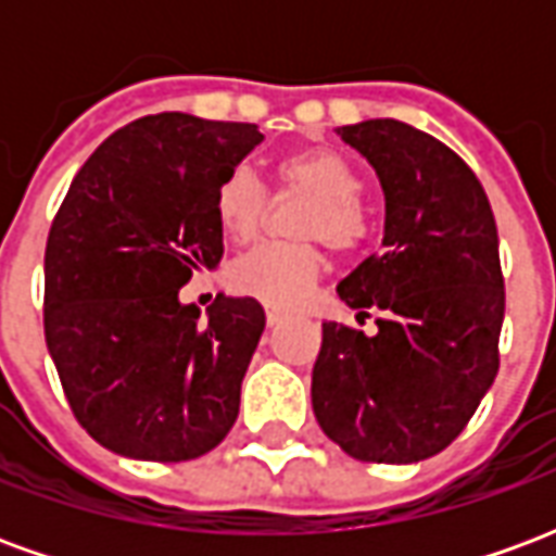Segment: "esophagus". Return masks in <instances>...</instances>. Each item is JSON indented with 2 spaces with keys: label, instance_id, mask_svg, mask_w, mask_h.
Masks as SVG:
<instances>
[{
  "label": "esophagus",
  "instance_id": "esophagus-1",
  "mask_svg": "<svg viewBox=\"0 0 556 556\" xmlns=\"http://www.w3.org/2000/svg\"><path fill=\"white\" fill-rule=\"evenodd\" d=\"M279 321H286V313H282V309H274V306H270V309H267V327H277Z\"/></svg>",
  "mask_w": 556,
  "mask_h": 556
}]
</instances>
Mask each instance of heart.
I'll return each instance as SVG.
<instances>
[{"instance_id":"heart-1","label":"heart","mask_w":556,"mask_h":556,"mask_svg":"<svg viewBox=\"0 0 556 556\" xmlns=\"http://www.w3.org/2000/svg\"><path fill=\"white\" fill-rule=\"evenodd\" d=\"M282 193L306 195L309 205L291 223L294 238L262 243L229 267L231 289L267 306H291L321 270V241L333 253H354L369 238V211L361 202L363 175L333 148H301L274 163ZM267 190L250 169H231L214 193V217L231 243H250L267 219Z\"/></svg>"}]
</instances>
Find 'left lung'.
Returning a JSON list of instances; mask_svg holds the SVG:
<instances>
[{
  "instance_id": "8db88e82",
  "label": "left lung",
  "mask_w": 556,
  "mask_h": 556,
  "mask_svg": "<svg viewBox=\"0 0 556 556\" xmlns=\"http://www.w3.org/2000/svg\"><path fill=\"white\" fill-rule=\"evenodd\" d=\"M381 178L384 253L339 282L378 333L325 321L313 410L339 450L369 465H410L462 434L501 366L503 291L489 195L441 139L396 118L339 127Z\"/></svg>"
}]
</instances>
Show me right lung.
<instances>
[{"label":"right lung","mask_w":556,"mask_h":556,"mask_svg":"<svg viewBox=\"0 0 556 556\" xmlns=\"http://www.w3.org/2000/svg\"><path fill=\"white\" fill-rule=\"evenodd\" d=\"M258 142L247 122L146 115L71 181L43 253V337L74 417L113 453L190 462L238 419L265 309L217 294L199 318L178 289L219 265L214 193Z\"/></svg>","instance_id":"add662e5"}]
</instances>
